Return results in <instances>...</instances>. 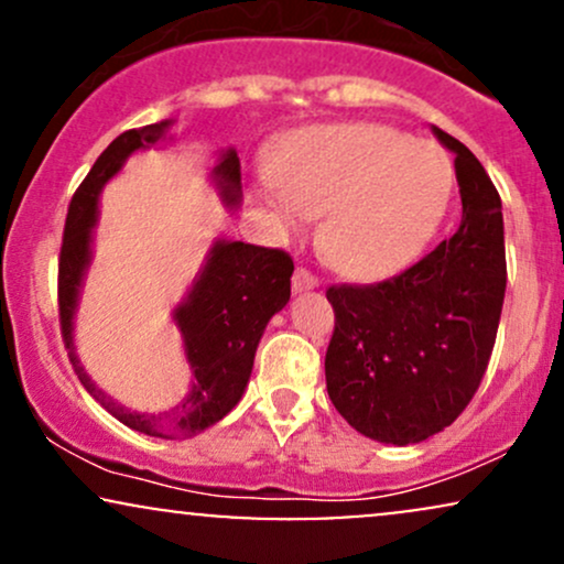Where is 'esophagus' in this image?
I'll list each match as a JSON object with an SVG mask.
<instances>
[{"label":"esophagus","instance_id":"esophagus-1","mask_svg":"<svg viewBox=\"0 0 564 564\" xmlns=\"http://www.w3.org/2000/svg\"><path fill=\"white\" fill-rule=\"evenodd\" d=\"M315 286H318V278L310 273V270H304V268L294 270V278H291V289H294L296 294H302V291H310Z\"/></svg>","mask_w":564,"mask_h":564}]
</instances>
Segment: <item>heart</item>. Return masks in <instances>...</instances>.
<instances>
[{
  "mask_svg": "<svg viewBox=\"0 0 564 564\" xmlns=\"http://www.w3.org/2000/svg\"><path fill=\"white\" fill-rule=\"evenodd\" d=\"M448 198L451 166L435 142L368 121L294 132L275 153L273 180L257 191L286 232L323 214V257L352 278L408 268L435 236Z\"/></svg>",
  "mask_w": 564,
  "mask_h": 564,
  "instance_id": "obj_1",
  "label": "heart"
}]
</instances>
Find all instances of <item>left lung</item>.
Here are the masks:
<instances>
[{
  "label": "left lung",
  "instance_id": "obj_1",
  "mask_svg": "<svg viewBox=\"0 0 564 564\" xmlns=\"http://www.w3.org/2000/svg\"><path fill=\"white\" fill-rule=\"evenodd\" d=\"M453 153L462 225L405 273L373 286H332L336 313L326 390L360 435L413 445L458 419L480 387L507 291L501 198L464 142Z\"/></svg>",
  "mask_w": 564,
  "mask_h": 564
}]
</instances>
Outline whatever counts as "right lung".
<instances>
[{"mask_svg": "<svg viewBox=\"0 0 564 564\" xmlns=\"http://www.w3.org/2000/svg\"><path fill=\"white\" fill-rule=\"evenodd\" d=\"M172 127L174 119H164L159 124L129 129L100 153L68 206L57 268L63 339L84 390L129 430L166 440L198 435L238 405L249 384L264 328L275 313L286 307L294 273V262L286 251L215 238L185 296L172 310V323L183 336V352L191 368V390L185 398L164 413H142L113 400L89 379L76 355L74 318L84 278L93 264L100 193L124 170L129 156L159 145L161 140H174ZM209 177L219 200L236 212L241 206V164L236 148L217 153Z\"/></svg>", "mask_w": 564, "mask_h": 564, "instance_id": "obj_1", "label": "right lung"}]
</instances>
